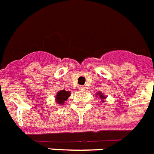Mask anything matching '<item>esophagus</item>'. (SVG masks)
Masks as SVG:
<instances>
[{"mask_svg":"<svg viewBox=\"0 0 154 154\" xmlns=\"http://www.w3.org/2000/svg\"><path fill=\"white\" fill-rule=\"evenodd\" d=\"M79 90H86V87L84 86H79Z\"/></svg>","mask_w":154,"mask_h":154,"instance_id":"obj_1","label":"esophagus"}]
</instances>
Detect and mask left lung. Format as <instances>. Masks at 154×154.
Segmentation results:
<instances>
[{
	"instance_id": "8db88e82",
	"label": "left lung",
	"mask_w": 154,
	"mask_h": 154,
	"mask_svg": "<svg viewBox=\"0 0 154 154\" xmlns=\"http://www.w3.org/2000/svg\"><path fill=\"white\" fill-rule=\"evenodd\" d=\"M100 93V94H98V93H97V95H99L101 99H104L105 97H103V94H102V93Z\"/></svg>"
}]
</instances>
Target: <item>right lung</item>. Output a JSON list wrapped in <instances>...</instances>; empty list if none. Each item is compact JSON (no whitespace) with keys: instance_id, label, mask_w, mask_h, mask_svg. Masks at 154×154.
Returning <instances> with one entry per match:
<instances>
[{"instance_id":"add662e5","label":"right lung","mask_w":154,"mask_h":154,"mask_svg":"<svg viewBox=\"0 0 154 154\" xmlns=\"http://www.w3.org/2000/svg\"><path fill=\"white\" fill-rule=\"evenodd\" d=\"M69 96H70V92L65 91L64 90H61L57 93V97H56L57 103L58 104H64V102L68 99Z\"/></svg>"}]
</instances>
